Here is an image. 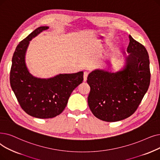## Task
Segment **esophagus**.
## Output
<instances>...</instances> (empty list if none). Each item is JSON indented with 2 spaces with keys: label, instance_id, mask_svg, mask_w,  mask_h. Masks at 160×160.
Instances as JSON below:
<instances>
[{
  "label": "esophagus",
  "instance_id": "1",
  "mask_svg": "<svg viewBox=\"0 0 160 160\" xmlns=\"http://www.w3.org/2000/svg\"><path fill=\"white\" fill-rule=\"evenodd\" d=\"M88 76V72H84V82H86V81L87 80Z\"/></svg>",
  "mask_w": 160,
  "mask_h": 160
}]
</instances>
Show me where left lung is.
Returning <instances> with one entry per match:
<instances>
[{
	"mask_svg": "<svg viewBox=\"0 0 160 160\" xmlns=\"http://www.w3.org/2000/svg\"><path fill=\"white\" fill-rule=\"evenodd\" d=\"M126 66L116 73L102 70L88 76L90 86L88 102L93 114L102 121L114 122L133 114L148 91L150 61L145 47L130 34Z\"/></svg>",
	"mask_w": 160,
	"mask_h": 160,
	"instance_id": "8db88e82",
	"label": "left lung"
}]
</instances>
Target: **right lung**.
Returning <instances> with one entry per match:
<instances>
[{
	"label": "right lung",
	"instance_id": "add662e5",
	"mask_svg": "<svg viewBox=\"0 0 160 160\" xmlns=\"http://www.w3.org/2000/svg\"><path fill=\"white\" fill-rule=\"evenodd\" d=\"M48 27H38L17 46L12 57L10 86L20 107L29 115L41 119L52 118L60 114L73 90L83 82L82 71L59 74L49 79L32 76L25 62L29 41Z\"/></svg>",
	"mask_w": 160,
	"mask_h": 160
}]
</instances>
